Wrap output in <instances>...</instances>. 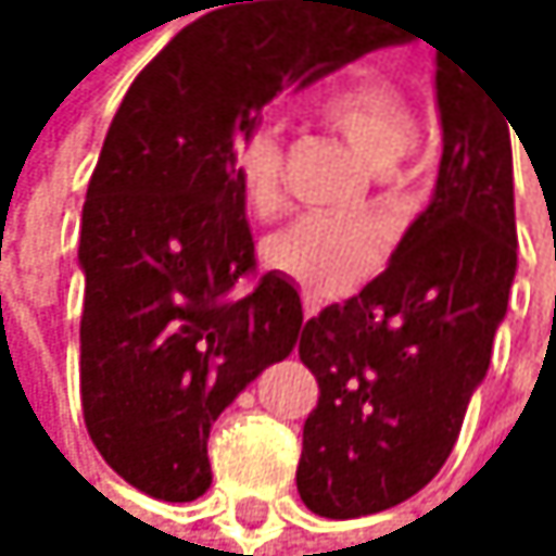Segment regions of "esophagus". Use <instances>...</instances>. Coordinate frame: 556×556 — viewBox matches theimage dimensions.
<instances>
[{"label": "esophagus", "mask_w": 556, "mask_h": 556, "mask_svg": "<svg viewBox=\"0 0 556 556\" xmlns=\"http://www.w3.org/2000/svg\"><path fill=\"white\" fill-rule=\"evenodd\" d=\"M313 313H316V306H313V303H306V316H313Z\"/></svg>", "instance_id": "1"}]
</instances>
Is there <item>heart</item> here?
Segmentation results:
<instances>
[{
  "label": "heart",
  "mask_w": 556,
  "mask_h": 556,
  "mask_svg": "<svg viewBox=\"0 0 556 556\" xmlns=\"http://www.w3.org/2000/svg\"><path fill=\"white\" fill-rule=\"evenodd\" d=\"M316 113L337 129L374 169H390L414 139V113L387 76L353 70L316 99ZM229 173L243 203L266 216L280 203L283 142L269 126H253L229 146ZM377 232L363 223L306 216L280 229L263 247V263L309 296H340L374 269Z\"/></svg>",
  "instance_id": "obj_1"
}]
</instances>
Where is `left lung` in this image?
<instances>
[{
	"mask_svg": "<svg viewBox=\"0 0 556 556\" xmlns=\"http://www.w3.org/2000/svg\"><path fill=\"white\" fill-rule=\"evenodd\" d=\"M350 5L356 15L359 2ZM433 49L443 126L433 200L377 280L300 333L319 400L303 424L296 490L333 520L396 507L446 464L517 273L514 123L457 49Z\"/></svg>",
	"mask_w": 556,
	"mask_h": 556,
	"instance_id": "obj_1",
	"label": "left lung"
}]
</instances>
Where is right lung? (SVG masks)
Returning <instances> with one entry per match:
<instances>
[{"mask_svg": "<svg viewBox=\"0 0 556 556\" xmlns=\"http://www.w3.org/2000/svg\"><path fill=\"white\" fill-rule=\"evenodd\" d=\"M340 0H223L129 86L92 169L79 266V396L102 460L142 494L182 504L213 483V420L290 356L303 306L256 269L229 146L293 83L340 70Z\"/></svg>", "mask_w": 556, "mask_h": 556, "instance_id": "obj_1", "label": "right lung"}]
</instances>
